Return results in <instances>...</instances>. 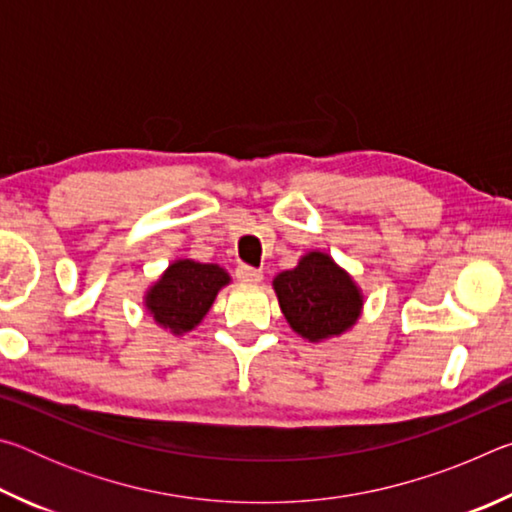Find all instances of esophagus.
<instances>
[{
    "instance_id": "34e87169",
    "label": "esophagus",
    "mask_w": 512,
    "mask_h": 512,
    "mask_svg": "<svg viewBox=\"0 0 512 512\" xmlns=\"http://www.w3.org/2000/svg\"><path fill=\"white\" fill-rule=\"evenodd\" d=\"M262 277H264L262 271H257L253 266H246V264L237 266V280L241 284H259L262 282Z\"/></svg>"
}]
</instances>
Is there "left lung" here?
<instances>
[{"instance_id": "1", "label": "left lung", "mask_w": 512, "mask_h": 512, "mask_svg": "<svg viewBox=\"0 0 512 512\" xmlns=\"http://www.w3.org/2000/svg\"><path fill=\"white\" fill-rule=\"evenodd\" d=\"M273 289L287 323L309 343L334 339L357 323L361 289L327 253L311 250L291 271L275 275Z\"/></svg>"}]
</instances>
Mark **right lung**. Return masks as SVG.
Returning a JSON list of instances; mask_svg holds the SVG:
<instances>
[{"instance_id": "1", "label": "right lung", "mask_w": 512, "mask_h": 512, "mask_svg": "<svg viewBox=\"0 0 512 512\" xmlns=\"http://www.w3.org/2000/svg\"><path fill=\"white\" fill-rule=\"evenodd\" d=\"M225 284H230V275L219 264L176 259L146 291L144 305L155 323L180 336L201 323Z\"/></svg>"}]
</instances>
